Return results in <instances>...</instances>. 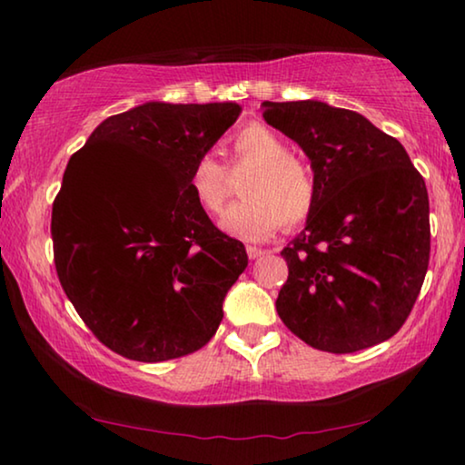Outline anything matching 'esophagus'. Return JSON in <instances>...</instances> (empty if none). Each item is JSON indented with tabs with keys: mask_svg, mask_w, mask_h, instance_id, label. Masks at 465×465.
I'll list each match as a JSON object with an SVG mask.
<instances>
[{
	"mask_svg": "<svg viewBox=\"0 0 465 465\" xmlns=\"http://www.w3.org/2000/svg\"><path fill=\"white\" fill-rule=\"evenodd\" d=\"M266 250H262V247H256V245H247V256H250V260H256L260 256H264Z\"/></svg>",
	"mask_w": 465,
	"mask_h": 465,
	"instance_id": "34e87169",
	"label": "esophagus"
}]
</instances>
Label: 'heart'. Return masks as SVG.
<instances>
[{"instance_id":"heart-1","label":"heart","mask_w":465,"mask_h":465,"mask_svg":"<svg viewBox=\"0 0 465 465\" xmlns=\"http://www.w3.org/2000/svg\"><path fill=\"white\" fill-rule=\"evenodd\" d=\"M234 163L252 167L243 180V201L220 220L222 231L243 241H262L282 224L296 226L313 212L317 188L311 169L292 156L290 145L264 124H247L232 139ZM188 188L205 212H220L228 194L226 169L213 154L196 158Z\"/></svg>"}]
</instances>
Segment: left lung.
I'll use <instances>...</instances> for the list:
<instances>
[{"instance_id": "1", "label": "left lung", "mask_w": 465, "mask_h": 465, "mask_svg": "<svg viewBox=\"0 0 465 465\" xmlns=\"http://www.w3.org/2000/svg\"><path fill=\"white\" fill-rule=\"evenodd\" d=\"M262 116L301 145L317 188L304 231L282 256L277 313L307 345L353 353L402 328L430 262V201L398 139L323 101H264Z\"/></svg>"}]
</instances>
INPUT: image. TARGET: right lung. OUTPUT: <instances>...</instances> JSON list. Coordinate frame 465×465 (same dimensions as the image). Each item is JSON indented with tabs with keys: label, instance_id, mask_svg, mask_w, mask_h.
<instances>
[{
	"label": "right lung",
	"instance_id": "right-lung-1",
	"mask_svg": "<svg viewBox=\"0 0 465 465\" xmlns=\"http://www.w3.org/2000/svg\"><path fill=\"white\" fill-rule=\"evenodd\" d=\"M237 104H148L105 118L69 158L53 205L54 266L93 334L137 361L194 353L247 266L188 188Z\"/></svg>",
	"mask_w": 465,
	"mask_h": 465
}]
</instances>
